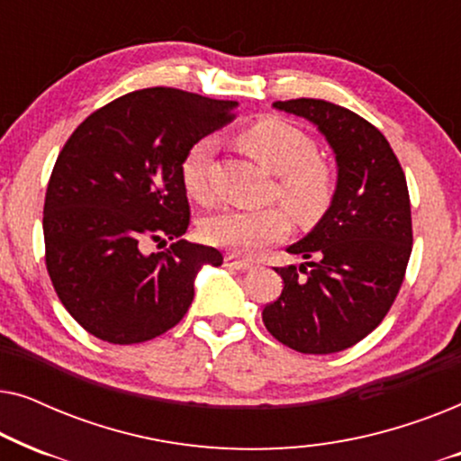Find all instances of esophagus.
Here are the masks:
<instances>
[{"label": "esophagus", "instance_id": "34e87169", "mask_svg": "<svg viewBox=\"0 0 461 461\" xmlns=\"http://www.w3.org/2000/svg\"><path fill=\"white\" fill-rule=\"evenodd\" d=\"M224 267L232 268V270H241V273H245V270L251 268V264L248 260H239L237 256H226L224 258Z\"/></svg>", "mask_w": 461, "mask_h": 461}]
</instances>
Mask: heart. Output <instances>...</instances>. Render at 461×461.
<instances>
[{
  "mask_svg": "<svg viewBox=\"0 0 461 461\" xmlns=\"http://www.w3.org/2000/svg\"><path fill=\"white\" fill-rule=\"evenodd\" d=\"M241 147L254 159L279 174V197L300 220H314L330 207L333 199V176L319 161L317 144L306 131L283 119H262L239 136ZM213 155L212 138H201L186 150L180 163L182 186L188 197L205 201L210 197L207 167ZM207 243L251 256L267 245L279 241L289 232V213L283 207L264 210H222L203 222Z\"/></svg>",
  "mask_w": 461,
  "mask_h": 461,
  "instance_id": "b5f03b06",
  "label": "heart"
}]
</instances>
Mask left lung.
I'll return each mask as SVG.
<instances>
[{
    "mask_svg": "<svg viewBox=\"0 0 461 461\" xmlns=\"http://www.w3.org/2000/svg\"><path fill=\"white\" fill-rule=\"evenodd\" d=\"M275 109L304 117L336 155L330 210L289 254L300 268H275L279 298L264 306L267 330L304 355H331L369 336L399 294L411 256L407 180L380 130L327 100H276Z\"/></svg>",
    "mask_w": 461,
    "mask_h": 461,
    "instance_id": "obj_1",
    "label": "left lung"
}]
</instances>
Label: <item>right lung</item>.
Listing matches in <instances>:
<instances>
[{
  "label": "right lung",
  "mask_w": 461,
  "mask_h": 461,
  "mask_svg": "<svg viewBox=\"0 0 461 461\" xmlns=\"http://www.w3.org/2000/svg\"><path fill=\"white\" fill-rule=\"evenodd\" d=\"M235 100L147 87L94 111L73 131L43 203L46 267L68 314L104 342L138 344L180 323L203 264L222 254L182 239V157L232 119ZM169 238L144 255L147 240Z\"/></svg>",
  "instance_id": "1"
}]
</instances>
